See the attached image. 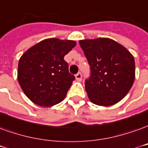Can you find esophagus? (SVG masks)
I'll list each match as a JSON object with an SVG mask.
<instances>
[{
    "label": "esophagus",
    "mask_w": 148,
    "mask_h": 148,
    "mask_svg": "<svg viewBox=\"0 0 148 148\" xmlns=\"http://www.w3.org/2000/svg\"><path fill=\"white\" fill-rule=\"evenodd\" d=\"M76 79L77 81H81L82 80V74L81 73H77L76 76Z\"/></svg>",
    "instance_id": "esophagus-1"
}]
</instances>
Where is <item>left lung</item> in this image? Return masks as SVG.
I'll use <instances>...</instances> for the list:
<instances>
[{
  "mask_svg": "<svg viewBox=\"0 0 148 148\" xmlns=\"http://www.w3.org/2000/svg\"><path fill=\"white\" fill-rule=\"evenodd\" d=\"M79 43L91 68V76L85 81L90 101L104 107L119 102L135 80L132 54L109 38L81 40Z\"/></svg>",
  "mask_w": 148,
  "mask_h": 148,
  "instance_id": "1",
  "label": "left lung"
}]
</instances>
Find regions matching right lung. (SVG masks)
<instances>
[{"mask_svg": "<svg viewBox=\"0 0 148 148\" xmlns=\"http://www.w3.org/2000/svg\"><path fill=\"white\" fill-rule=\"evenodd\" d=\"M76 45V41L70 40L45 39L21 56L17 79L32 103L52 107L65 98L75 76L69 73L64 57Z\"/></svg>", "mask_w": 148, "mask_h": 148, "instance_id": "1", "label": "right lung"}]
</instances>
